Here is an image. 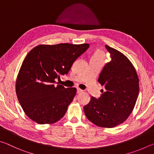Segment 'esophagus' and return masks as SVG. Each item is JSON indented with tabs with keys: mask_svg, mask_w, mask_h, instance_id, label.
Here are the masks:
<instances>
[{
	"mask_svg": "<svg viewBox=\"0 0 154 154\" xmlns=\"http://www.w3.org/2000/svg\"><path fill=\"white\" fill-rule=\"evenodd\" d=\"M82 92H83V90H81L80 88H77V94H80V93H82Z\"/></svg>",
	"mask_w": 154,
	"mask_h": 154,
	"instance_id": "1",
	"label": "esophagus"
}]
</instances>
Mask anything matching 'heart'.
Wrapping results in <instances>:
<instances>
[{"mask_svg":"<svg viewBox=\"0 0 154 154\" xmlns=\"http://www.w3.org/2000/svg\"><path fill=\"white\" fill-rule=\"evenodd\" d=\"M105 58V54L102 50H100V49H97V50L95 51L94 53L92 56V58L93 59H96V60H100L103 61L104 59Z\"/></svg>","mask_w":154,"mask_h":154,"instance_id":"1","label":"heart"}]
</instances>
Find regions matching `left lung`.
Wrapping results in <instances>:
<instances>
[{
	"label": "left lung",
	"instance_id": "1",
	"mask_svg": "<svg viewBox=\"0 0 154 154\" xmlns=\"http://www.w3.org/2000/svg\"><path fill=\"white\" fill-rule=\"evenodd\" d=\"M111 60L103 67L98 82L105 91L100 97L92 96L83 107L87 118L96 126L113 128L128 118L139 95V77L128 58L120 51L108 45Z\"/></svg>",
	"mask_w": 154,
	"mask_h": 154
}]
</instances>
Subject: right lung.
<instances>
[{
	"instance_id": "add662e5",
	"label": "right lung",
	"mask_w": 154,
	"mask_h": 154,
	"mask_svg": "<svg viewBox=\"0 0 154 154\" xmlns=\"http://www.w3.org/2000/svg\"><path fill=\"white\" fill-rule=\"evenodd\" d=\"M88 43L39 45L26 56L17 75L15 91L26 115L39 124L63 118L77 92L75 88L56 84L74 62L87 50Z\"/></svg>"
}]
</instances>
